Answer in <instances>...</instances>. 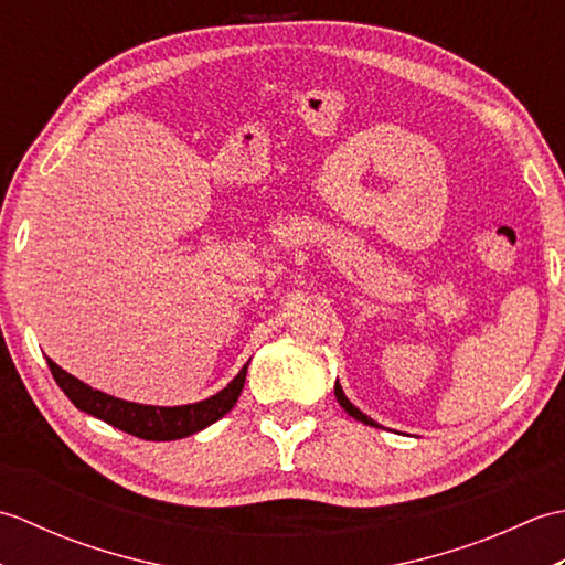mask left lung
Masks as SVG:
<instances>
[{"mask_svg": "<svg viewBox=\"0 0 565 565\" xmlns=\"http://www.w3.org/2000/svg\"><path fill=\"white\" fill-rule=\"evenodd\" d=\"M334 395H338V401H340V405L344 407L347 413H350L354 419H359V423H366V425H374L376 427V423L371 417H366L362 411H359V407H354L350 401H347V395L342 393V386L340 383H334Z\"/></svg>", "mask_w": 565, "mask_h": 565, "instance_id": "left-lung-1", "label": "left lung"}]
</instances>
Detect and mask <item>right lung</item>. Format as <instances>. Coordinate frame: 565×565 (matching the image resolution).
I'll return each instance as SVG.
<instances>
[{"instance_id": "add662e5", "label": "right lung", "mask_w": 565, "mask_h": 565, "mask_svg": "<svg viewBox=\"0 0 565 565\" xmlns=\"http://www.w3.org/2000/svg\"><path fill=\"white\" fill-rule=\"evenodd\" d=\"M47 366H51V374L55 383L67 398L75 403L79 411L89 413L94 417L104 419L111 427H118L128 431V435L150 439V441H172L194 435V431L213 425L215 419H221L225 413L233 411L237 403L239 393L245 386L247 376V364L243 371L227 383V386L211 395L209 401H201L194 405H179V407H158V405H140V403H128L121 398H114V395H106L102 391L89 388L87 383H82L67 371L60 369L53 359H47Z\"/></svg>"}]
</instances>
